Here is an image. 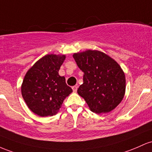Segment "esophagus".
Masks as SVG:
<instances>
[{"label": "esophagus", "mask_w": 152, "mask_h": 152, "mask_svg": "<svg viewBox=\"0 0 152 152\" xmlns=\"http://www.w3.org/2000/svg\"><path fill=\"white\" fill-rule=\"evenodd\" d=\"M77 88H78V87L77 86V85H75V86L72 87V90H73V92H74V93H76L77 90Z\"/></svg>", "instance_id": "esophagus-1"}]
</instances>
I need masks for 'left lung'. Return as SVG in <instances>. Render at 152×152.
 I'll list each match as a JSON object with an SVG mask.
<instances>
[{
	"mask_svg": "<svg viewBox=\"0 0 152 152\" xmlns=\"http://www.w3.org/2000/svg\"><path fill=\"white\" fill-rule=\"evenodd\" d=\"M73 57L84 72L78 94L95 113L113 110L121 102L126 90L125 75L119 64L97 50L75 53Z\"/></svg>",
	"mask_w": 152,
	"mask_h": 152,
	"instance_id": "8db88e82",
	"label": "left lung"
}]
</instances>
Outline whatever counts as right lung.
<instances>
[{"instance_id": "1", "label": "right lung", "mask_w": 152, "mask_h": 152, "mask_svg": "<svg viewBox=\"0 0 152 152\" xmlns=\"http://www.w3.org/2000/svg\"><path fill=\"white\" fill-rule=\"evenodd\" d=\"M64 55L47 54L27 72L21 85V94L28 108L39 116H52L72 92L59 70Z\"/></svg>"}]
</instances>
